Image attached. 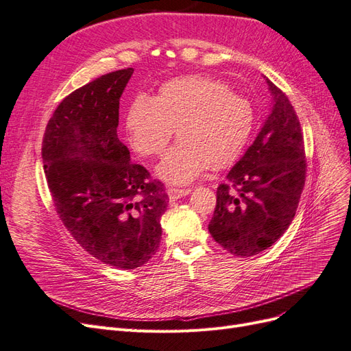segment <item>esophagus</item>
Segmentation results:
<instances>
[{"label":"esophagus","mask_w":351,"mask_h":351,"mask_svg":"<svg viewBox=\"0 0 351 351\" xmlns=\"http://www.w3.org/2000/svg\"><path fill=\"white\" fill-rule=\"evenodd\" d=\"M190 192H192V190H190V189H180V187H169L167 190L168 197L171 199V200H176V199H180V197H183V196H187Z\"/></svg>","instance_id":"esophagus-1"}]
</instances>
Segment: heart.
Segmentation results:
<instances>
[{"instance_id": "1", "label": "heart", "mask_w": 351, "mask_h": 351, "mask_svg": "<svg viewBox=\"0 0 351 351\" xmlns=\"http://www.w3.org/2000/svg\"><path fill=\"white\" fill-rule=\"evenodd\" d=\"M253 127L250 102L224 83L200 74L164 83L155 98L136 95L125 114V130L136 152L162 155L177 129L180 142L156 167L167 183H192L202 173L232 164Z\"/></svg>"}]
</instances>
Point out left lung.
Segmentation results:
<instances>
[{"label": "left lung", "mask_w": 351, "mask_h": 351, "mask_svg": "<svg viewBox=\"0 0 351 351\" xmlns=\"http://www.w3.org/2000/svg\"><path fill=\"white\" fill-rule=\"evenodd\" d=\"M272 111L252 146L217 189L209 222L214 240L249 258L271 247L290 227L306 180V154L299 117L287 95L267 79Z\"/></svg>", "instance_id": "obj_1"}]
</instances>
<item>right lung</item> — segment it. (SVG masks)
<instances>
[{
	"instance_id": "obj_1",
	"label": "right lung",
	"mask_w": 351,
	"mask_h": 351,
	"mask_svg": "<svg viewBox=\"0 0 351 351\" xmlns=\"http://www.w3.org/2000/svg\"><path fill=\"white\" fill-rule=\"evenodd\" d=\"M133 69L117 70L71 92L49 119L42 161L62 224L93 258L139 268L161 241L168 195L147 169L130 162L117 134L120 97Z\"/></svg>"
}]
</instances>
